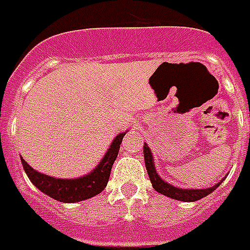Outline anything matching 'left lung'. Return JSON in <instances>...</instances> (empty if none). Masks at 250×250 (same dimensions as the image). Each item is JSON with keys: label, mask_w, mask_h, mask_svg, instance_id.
Here are the masks:
<instances>
[{"label": "left lung", "mask_w": 250, "mask_h": 250, "mask_svg": "<svg viewBox=\"0 0 250 250\" xmlns=\"http://www.w3.org/2000/svg\"><path fill=\"white\" fill-rule=\"evenodd\" d=\"M143 152L146 168H147L149 180L152 183V187L155 188V191H158L159 193H162V195L164 196H168V197H171V199H176V200L180 201H188V203H189V201L200 200V199L205 197L207 195L212 193V192L221 184V183H217L214 187L205 188V189H183V188H176V187L168 184V183H166L164 180H162V179L159 177L158 172H156L155 166H153L152 153H151V149L147 147V144H144Z\"/></svg>", "instance_id": "obj_1"}]
</instances>
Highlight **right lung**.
I'll list each match as a JSON object with an SVG mask.
<instances>
[{
    "label": "right lung",
    "instance_id": "obj_1",
    "mask_svg": "<svg viewBox=\"0 0 250 250\" xmlns=\"http://www.w3.org/2000/svg\"><path fill=\"white\" fill-rule=\"evenodd\" d=\"M123 136H125V134L118 135L111 144L110 149L107 151L106 156L99 163V166L90 175L79 177V179L67 180V179L50 177L33 169L21 158L22 166L26 172L27 177L30 179V182L40 191L49 195L50 197H53L55 200L62 201V203H77V201L86 200V199L99 195L106 188L108 177H110L111 168H112V164L118 156Z\"/></svg>",
    "mask_w": 250,
    "mask_h": 250
}]
</instances>
